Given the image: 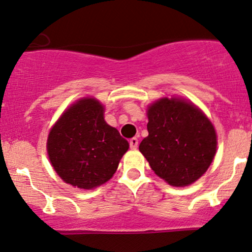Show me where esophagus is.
<instances>
[{"instance_id":"34e87169","label":"esophagus","mask_w":252,"mask_h":252,"mask_svg":"<svg viewBox=\"0 0 252 252\" xmlns=\"http://www.w3.org/2000/svg\"><path fill=\"white\" fill-rule=\"evenodd\" d=\"M129 147H131L132 150H135L138 147V139L137 138H132L131 140H129Z\"/></svg>"}]
</instances>
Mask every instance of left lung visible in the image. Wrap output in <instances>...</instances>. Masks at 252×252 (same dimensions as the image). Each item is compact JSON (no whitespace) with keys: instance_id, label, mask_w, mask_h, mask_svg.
I'll return each mask as SVG.
<instances>
[{"instance_id":"left-lung-1","label":"left lung","mask_w":252,"mask_h":252,"mask_svg":"<svg viewBox=\"0 0 252 252\" xmlns=\"http://www.w3.org/2000/svg\"><path fill=\"white\" fill-rule=\"evenodd\" d=\"M149 135L139 145L155 173L172 186H188L206 172L217 150V134L196 105L161 97L147 108Z\"/></svg>"}]
</instances>
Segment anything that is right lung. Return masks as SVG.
<instances>
[{
	"label": "right lung",
	"instance_id": "obj_1",
	"mask_svg": "<svg viewBox=\"0 0 252 252\" xmlns=\"http://www.w3.org/2000/svg\"><path fill=\"white\" fill-rule=\"evenodd\" d=\"M102 103L84 97L62 113L50 129L47 152L67 184L92 190L113 177L129 145L103 119Z\"/></svg>",
	"mask_w": 252,
	"mask_h": 252
}]
</instances>
